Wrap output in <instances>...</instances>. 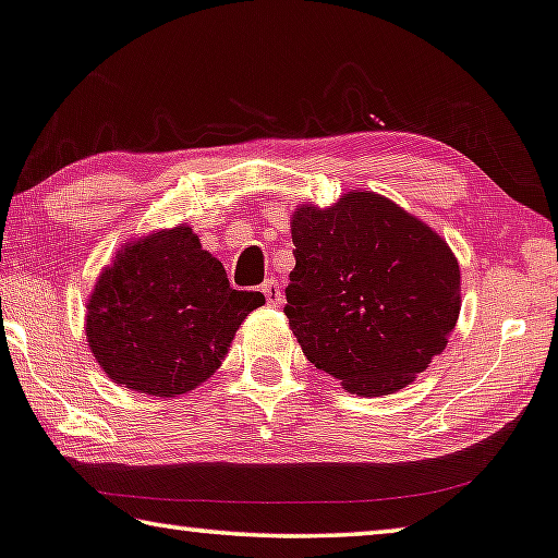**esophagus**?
Returning <instances> with one entry per match:
<instances>
[{
    "label": "esophagus",
    "mask_w": 558,
    "mask_h": 558,
    "mask_svg": "<svg viewBox=\"0 0 558 558\" xmlns=\"http://www.w3.org/2000/svg\"><path fill=\"white\" fill-rule=\"evenodd\" d=\"M263 295H265V301H268V305H272V307H278L282 303V293H280V286L276 278H268L263 282Z\"/></svg>",
    "instance_id": "34e87169"
}]
</instances>
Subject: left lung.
<instances>
[{
	"instance_id": "8db88e82",
	"label": "left lung",
	"mask_w": 558,
	"mask_h": 558,
	"mask_svg": "<svg viewBox=\"0 0 558 558\" xmlns=\"http://www.w3.org/2000/svg\"><path fill=\"white\" fill-rule=\"evenodd\" d=\"M290 235V330L348 393H396L444 353L461 313V268L434 228L353 190L328 207L298 205Z\"/></svg>"
}]
</instances>
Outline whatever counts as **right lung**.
Here are the masks:
<instances>
[{"label": "right lung", "mask_w": 558, "mask_h": 558, "mask_svg": "<svg viewBox=\"0 0 558 558\" xmlns=\"http://www.w3.org/2000/svg\"><path fill=\"white\" fill-rule=\"evenodd\" d=\"M263 293L232 290L218 257L180 222L128 240L87 298L85 336L112 384L174 398L226 361Z\"/></svg>", "instance_id": "right-lung-1"}]
</instances>
